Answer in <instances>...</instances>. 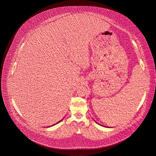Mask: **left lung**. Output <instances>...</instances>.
<instances>
[{"label": "left lung", "instance_id": "1", "mask_svg": "<svg viewBox=\"0 0 156 156\" xmlns=\"http://www.w3.org/2000/svg\"><path fill=\"white\" fill-rule=\"evenodd\" d=\"M95 122L97 123V122ZM98 124H99V123H98ZM99 125H100V124H99ZM101 125V126H104V127H107V126H104V125ZM107 128H109V127H107Z\"/></svg>", "mask_w": 156, "mask_h": 156}]
</instances>
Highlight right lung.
Listing matches in <instances>:
<instances>
[{"label": "right lung", "mask_w": 156, "mask_h": 156, "mask_svg": "<svg viewBox=\"0 0 156 156\" xmlns=\"http://www.w3.org/2000/svg\"><path fill=\"white\" fill-rule=\"evenodd\" d=\"M63 118H62V119L61 120V121H59V122H57L56 123H55V124H54V125H51V126H47V128H50V127H51V126H54V125H56V124H57V123H59L60 122H61L62 121V120H63Z\"/></svg>", "instance_id": "1"}]
</instances>
